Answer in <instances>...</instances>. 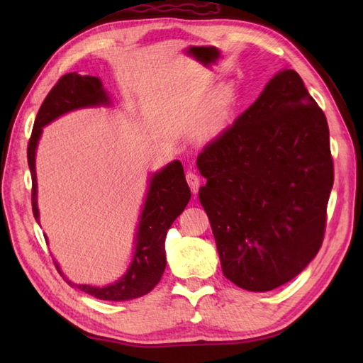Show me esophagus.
I'll list each match as a JSON object with an SVG mask.
<instances>
[{
    "instance_id": "1",
    "label": "esophagus",
    "mask_w": 363,
    "mask_h": 363,
    "mask_svg": "<svg viewBox=\"0 0 363 363\" xmlns=\"http://www.w3.org/2000/svg\"><path fill=\"white\" fill-rule=\"evenodd\" d=\"M186 179L189 182L191 191H194V194L196 195L198 194V189H199V184H201V179H199V176L195 172H189L186 174Z\"/></svg>"
}]
</instances>
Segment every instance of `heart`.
Here are the masks:
<instances>
[{"instance_id": "heart-1", "label": "heart", "mask_w": 363, "mask_h": 363, "mask_svg": "<svg viewBox=\"0 0 363 363\" xmlns=\"http://www.w3.org/2000/svg\"><path fill=\"white\" fill-rule=\"evenodd\" d=\"M229 103V91L228 90H221L220 94L215 96L213 99V106H212V113H211V121H209V126H212L213 120L225 112L226 106Z\"/></svg>"}]
</instances>
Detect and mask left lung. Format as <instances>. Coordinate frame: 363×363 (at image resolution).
Returning a JSON list of instances; mask_svg holds the SVG:
<instances>
[{"instance_id":"left-lung-1","label":"left lung","mask_w":363,"mask_h":363,"mask_svg":"<svg viewBox=\"0 0 363 363\" xmlns=\"http://www.w3.org/2000/svg\"><path fill=\"white\" fill-rule=\"evenodd\" d=\"M196 165L221 269L250 291L287 284L321 248L334 184L326 115L295 70L277 72Z\"/></svg>"}]
</instances>
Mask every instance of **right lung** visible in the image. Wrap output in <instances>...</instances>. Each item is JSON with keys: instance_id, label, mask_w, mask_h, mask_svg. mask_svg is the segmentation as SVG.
I'll list each match as a JSON object with an SVG mask.
<instances>
[{"instance_id": "add662e5", "label": "right lung", "mask_w": 363, "mask_h": 363, "mask_svg": "<svg viewBox=\"0 0 363 363\" xmlns=\"http://www.w3.org/2000/svg\"><path fill=\"white\" fill-rule=\"evenodd\" d=\"M111 104V96L104 90L101 79L95 78V76H81L76 72L64 74L46 95L40 109H38L33 134H30L28 143V165L30 169V177H33V213L38 225H40V213H38L37 206L35 151L43 128L72 111ZM190 196V189L179 160H173L160 172L151 174L148 194L145 198L135 233L134 257L126 273L117 282L104 285V287L74 284L68 281L64 273L60 272L57 262H54V264L68 285L86 291L98 299L128 301L140 298L156 287L165 272L167 230L186 209Z\"/></svg>"}]
</instances>
